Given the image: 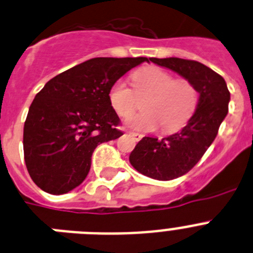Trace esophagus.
Instances as JSON below:
<instances>
[{
	"label": "esophagus",
	"mask_w": 253,
	"mask_h": 253,
	"mask_svg": "<svg viewBox=\"0 0 253 253\" xmlns=\"http://www.w3.org/2000/svg\"><path fill=\"white\" fill-rule=\"evenodd\" d=\"M129 134H130L131 137H134L135 141H141L142 138H143V135L139 134V133H135V131H129Z\"/></svg>",
	"instance_id": "34e87169"
}]
</instances>
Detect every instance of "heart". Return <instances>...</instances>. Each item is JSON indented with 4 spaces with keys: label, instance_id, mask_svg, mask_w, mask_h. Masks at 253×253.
<instances>
[{
    "label": "heart",
    "instance_id": "1",
    "mask_svg": "<svg viewBox=\"0 0 253 253\" xmlns=\"http://www.w3.org/2000/svg\"><path fill=\"white\" fill-rule=\"evenodd\" d=\"M134 89L123 79L112 84L109 100L112 109L122 118H128L137 110V96L150 94L143 103L144 112L128 120L133 128L155 131L163 126L165 133L180 130L193 115L198 102L197 90L188 81L176 79L160 68H143L131 75Z\"/></svg>",
    "mask_w": 253,
    "mask_h": 253
}]
</instances>
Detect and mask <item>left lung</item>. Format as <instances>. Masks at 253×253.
I'll return each instance as SVG.
<instances>
[{
  "mask_svg": "<svg viewBox=\"0 0 253 253\" xmlns=\"http://www.w3.org/2000/svg\"><path fill=\"white\" fill-rule=\"evenodd\" d=\"M150 61L182 75L200 93L197 109L182 130L163 139L143 137L129 156L131 166L143 175L171 180L187 174L216 138L230 93L224 78L198 61L178 57Z\"/></svg>",
  "mask_w": 253,
  "mask_h": 253,
  "instance_id": "1",
  "label": "left lung"
}]
</instances>
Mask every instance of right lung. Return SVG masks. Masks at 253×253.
I'll list each match as a JSON object with an SVG mask.
<instances>
[{"label":"right lung","mask_w":253,"mask_h":253,"mask_svg":"<svg viewBox=\"0 0 253 253\" xmlns=\"http://www.w3.org/2000/svg\"><path fill=\"white\" fill-rule=\"evenodd\" d=\"M147 57H94L56 75L36 94L24 124V159L42 191L64 194L87 178L98 144L123 131L109 90Z\"/></svg>","instance_id":"1"}]
</instances>
